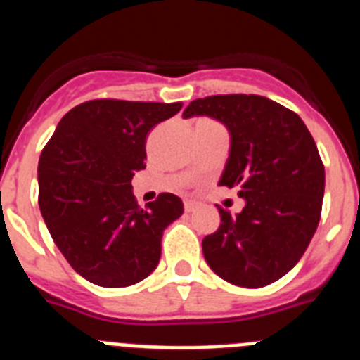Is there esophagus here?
<instances>
[{"instance_id":"obj_1","label":"esophagus","mask_w":360,"mask_h":360,"mask_svg":"<svg viewBox=\"0 0 360 360\" xmlns=\"http://www.w3.org/2000/svg\"><path fill=\"white\" fill-rule=\"evenodd\" d=\"M196 207H198V204H196V202H193V200L184 202V210H186V213H193Z\"/></svg>"}]
</instances>
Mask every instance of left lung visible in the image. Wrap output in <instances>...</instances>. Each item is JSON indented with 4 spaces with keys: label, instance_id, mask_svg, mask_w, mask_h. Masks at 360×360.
Wrapping results in <instances>:
<instances>
[{
    "label": "left lung",
    "instance_id": "8db88e82",
    "mask_svg": "<svg viewBox=\"0 0 360 360\" xmlns=\"http://www.w3.org/2000/svg\"><path fill=\"white\" fill-rule=\"evenodd\" d=\"M184 118L207 116L229 133V156L218 186L238 187L245 205L220 211V227L202 240L220 278L262 288L295 268L321 220L324 165L299 115L257 94L198 98Z\"/></svg>",
    "mask_w": 360,
    "mask_h": 360
}]
</instances>
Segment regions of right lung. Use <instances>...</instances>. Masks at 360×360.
<instances>
[{
  "mask_svg": "<svg viewBox=\"0 0 360 360\" xmlns=\"http://www.w3.org/2000/svg\"><path fill=\"white\" fill-rule=\"evenodd\" d=\"M182 103L92 100L60 120L38 164V204L70 268L101 288H125L155 271L164 229L182 217L176 195L142 210L133 195L146 169V138Z\"/></svg>",
  "mask_w": 360,
  "mask_h": 360,
  "instance_id": "right-lung-1",
  "label": "right lung"
}]
</instances>
